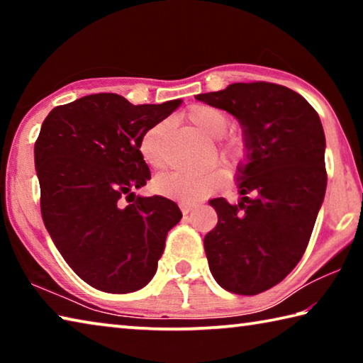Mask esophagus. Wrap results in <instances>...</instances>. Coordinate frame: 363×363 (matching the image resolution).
I'll list each match as a JSON object with an SVG mask.
<instances>
[{
    "label": "esophagus",
    "mask_w": 363,
    "mask_h": 363,
    "mask_svg": "<svg viewBox=\"0 0 363 363\" xmlns=\"http://www.w3.org/2000/svg\"><path fill=\"white\" fill-rule=\"evenodd\" d=\"M179 206H181V211H182L184 214H189V213L192 211L194 208H195V205H194V203H189V201H181Z\"/></svg>",
    "instance_id": "esophagus-1"
}]
</instances>
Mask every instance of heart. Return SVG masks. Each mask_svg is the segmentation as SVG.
Masks as SVG:
<instances>
[{"instance_id": "obj_1", "label": "heart", "mask_w": 363, "mask_h": 363, "mask_svg": "<svg viewBox=\"0 0 363 363\" xmlns=\"http://www.w3.org/2000/svg\"><path fill=\"white\" fill-rule=\"evenodd\" d=\"M190 125L195 126L203 136L219 139L229 128V116L223 110L206 104L192 106L186 113ZM168 133V123H157L144 133L139 149L147 163L153 168L164 164L163 140ZM245 144L240 138L227 136L219 140L218 155L225 163H237L243 157ZM224 184V173L220 169H210L205 173H163L155 177L153 186L160 194L179 196L182 200L195 201L218 192Z\"/></svg>"}]
</instances>
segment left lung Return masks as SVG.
I'll use <instances>...</instances> for the list:
<instances>
[{"label": "left lung", "instance_id": "1", "mask_svg": "<svg viewBox=\"0 0 363 363\" xmlns=\"http://www.w3.org/2000/svg\"><path fill=\"white\" fill-rule=\"evenodd\" d=\"M195 99L225 110L243 128L242 199L210 200L218 224L206 233L205 251L224 290L253 296L280 284L309 243L327 189L322 121L303 96L266 82L233 83Z\"/></svg>", "mask_w": 363, "mask_h": 363}]
</instances>
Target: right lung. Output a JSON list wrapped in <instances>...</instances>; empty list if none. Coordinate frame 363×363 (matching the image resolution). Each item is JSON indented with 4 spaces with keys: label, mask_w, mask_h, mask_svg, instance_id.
<instances>
[{
    "label": "right lung",
    "mask_w": 363,
    "mask_h": 363,
    "mask_svg": "<svg viewBox=\"0 0 363 363\" xmlns=\"http://www.w3.org/2000/svg\"><path fill=\"white\" fill-rule=\"evenodd\" d=\"M179 106H133L101 93L57 106L43 121L35 143L43 223L67 264L97 290L120 294L149 284L182 218L169 199L133 192L150 179L140 139Z\"/></svg>",
    "instance_id": "right-lung-1"
}]
</instances>
